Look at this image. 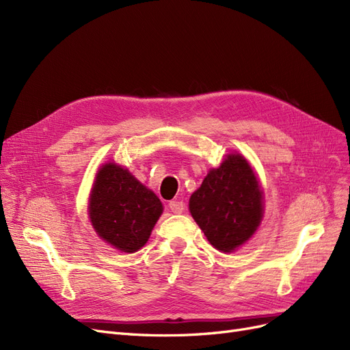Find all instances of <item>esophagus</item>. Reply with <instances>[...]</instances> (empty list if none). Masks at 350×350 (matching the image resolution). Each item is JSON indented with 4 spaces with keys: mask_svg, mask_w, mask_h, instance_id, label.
Masks as SVG:
<instances>
[{
    "mask_svg": "<svg viewBox=\"0 0 350 350\" xmlns=\"http://www.w3.org/2000/svg\"><path fill=\"white\" fill-rule=\"evenodd\" d=\"M169 208H171L172 213H175V215H179V213H183V211H184V208H185V204L183 203V201H179V200H174V201H171V203H169Z\"/></svg>",
    "mask_w": 350,
    "mask_h": 350,
    "instance_id": "1",
    "label": "esophagus"
}]
</instances>
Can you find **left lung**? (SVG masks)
Here are the masks:
<instances>
[{"mask_svg":"<svg viewBox=\"0 0 350 350\" xmlns=\"http://www.w3.org/2000/svg\"><path fill=\"white\" fill-rule=\"evenodd\" d=\"M189 211L216 250L232 252L247 242L262 217L258 179L241 154L211 169L189 198Z\"/></svg>","mask_w":350,"mask_h":350,"instance_id":"8db88e82","label":"left lung"}]
</instances>
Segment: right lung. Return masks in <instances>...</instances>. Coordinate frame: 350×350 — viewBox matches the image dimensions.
<instances>
[{"label":"right lung","mask_w":350,"mask_h":350,"mask_svg":"<svg viewBox=\"0 0 350 350\" xmlns=\"http://www.w3.org/2000/svg\"><path fill=\"white\" fill-rule=\"evenodd\" d=\"M89 201L94 230L124 252H135L144 245L163 210L153 191L115 163L100 167Z\"/></svg>","instance_id":"add662e5"}]
</instances>
